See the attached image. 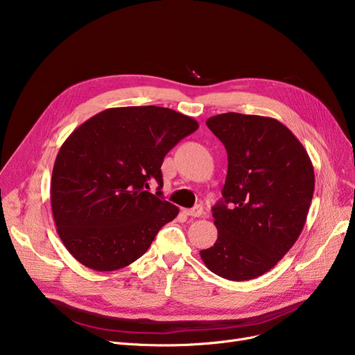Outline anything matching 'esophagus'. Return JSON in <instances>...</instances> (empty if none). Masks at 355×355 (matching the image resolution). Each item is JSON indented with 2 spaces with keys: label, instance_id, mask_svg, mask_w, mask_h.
<instances>
[{
  "label": "esophagus",
  "instance_id": "34e87169",
  "mask_svg": "<svg viewBox=\"0 0 355 355\" xmlns=\"http://www.w3.org/2000/svg\"><path fill=\"white\" fill-rule=\"evenodd\" d=\"M185 214L187 216H191V217H200L201 214H202V206H196V207H193V209H189V210H185L184 211Z\"/></svg>",
  "mask_w": 355,
  "mask_h": 355
}]
</instances>
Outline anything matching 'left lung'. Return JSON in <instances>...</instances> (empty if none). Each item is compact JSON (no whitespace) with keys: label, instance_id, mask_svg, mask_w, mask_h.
<instances>
[{"label":"left lung","instance_id":"1","mask_svg":"<svg viewBox=\"0 0 355 355\" xmlns=\"http://www.w3.org/2000/svg\"><path fill=\"white\" fill-rule=\"evenodd\" d=\"M227 151L216 243L200 256L213 273L249 281L270 270L300 237L315 189L304 145L279 121L236 112L207 119Z\"/></svg>","mask_w":355,"mask_h":355}]
</instances>
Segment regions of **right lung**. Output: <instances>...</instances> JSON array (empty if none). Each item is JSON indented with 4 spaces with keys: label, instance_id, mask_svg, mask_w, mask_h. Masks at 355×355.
<instances>
[{
    "label": "right lung",
    "instance_id": "add662e5",
    "mask_svg": "<svg viewBox=\"0 0 355 355\" xmlns=\"http://www.w3.org/2000/svg\"><path fill=\"white\" fill-rule=\"evenodd\" d=\"M198 122L168 107L125 106L78 126L55 157L50 201L59 237L83 266L112 272L139 259L178 207L162 187L164 157Z\"/></svg>",
    "mask_w": 355,
    "mask_h": 355
}]
</instances>
